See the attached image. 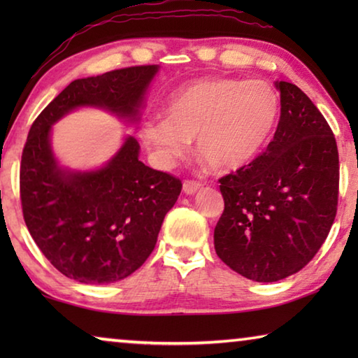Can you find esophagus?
Returning a JSON list of instances; mask_svg holds the SVG:
<instances>
[{"label": "esophagus", "instance_id": "1", "mask_svg": "<svg viewBox=\"0 0 358 358\" xmlns=\"http://www.w3.org/2000/svg\"><path fill=\"white\" fill-rule=\"evenodd\" d=\"M202 185L199 183V181H191V180H186L183 183V192L186 196H192V194H196L199 189H201Z\"/></svg>", "mask_w": 358, "mask_h": 358}]
</instances>
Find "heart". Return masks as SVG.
I'll return each mask as SVG.
<instances>
[{"label":"heart","mask_w":358,"mask_h":358,"mask_svg":"<svg viewBox=\"0 0 358 358\" xmlns=\"http://www.w3.org/2000/svg\"><path fill=\"white\" fill-rule=\"evenodd\" d=\"M280 98L268 83L205 78L178 90L166 106V118H148L141 138L155 164L169 169L196 148L217 172L245 167L268 143L280 118Z\"/></svg>","instance_id":"obj_1"}]
</instances>
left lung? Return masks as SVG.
Masks as SVG:
<instances>
[{
  "instance_id": "obj_1",
  "label": "left lung",
  "mask_w": 358,
  "mask_h": 358,
  "mask_svg": "<svg viewBox=\"0 0 358 358\" xmlns=\"http://www.w3.org/2000/svg\"><path fill=\"white\" fill-rule=\"evenodd\" d=\"M281 117L273 141L250 166L220 180L224 213L217 257L248 280L275 282L316 256L336 216L335 136L301 90L276 82Z\"/></svg>"
}]
</instances>
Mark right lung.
Returning <instances> with one entry per match:
<instances>
[{
    "mask_svg": "<svg viewBox=\"0 0 358 358\" xmlns=\"http://www.w3.org/2000/svg\"><path fill=\"white\" fill-rule=\"evenodd\" d=\"M157 72L151 64L77 78L29 129L20 164L23 217L48 262L71 280L110 284L134 273L155 250L181 181L138 161L141 145L132 136L104 166L64 167L53 153L52 126L83 107L137 124Z\"/></svg>",
    "mask_w": 358,
    "mask_h": 358,
    "instance_id": "1",
    "label": "right lung"
}]
</instances>
